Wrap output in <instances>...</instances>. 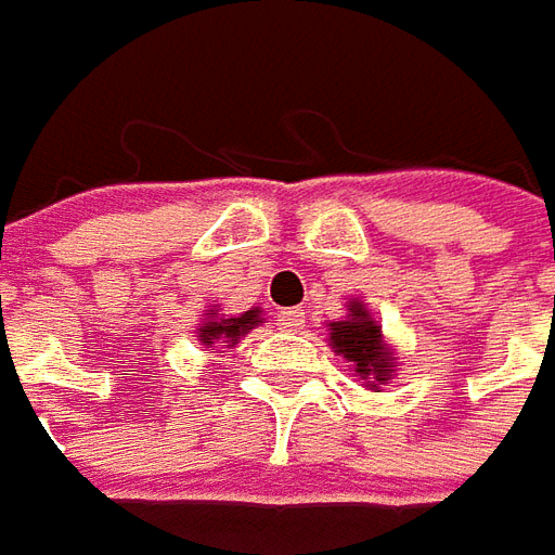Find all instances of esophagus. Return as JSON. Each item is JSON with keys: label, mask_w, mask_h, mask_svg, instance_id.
Masks as SVG:
<instances>
[{"label": "esophagus", "mask_w": 555, "mask_h": 555, "mask_svg": "<svg viewBox=\"0 0 555 555\" xmlns=\"http://www.w3.org/2000/svg\"><path fill=\"white\" fill-rule=\"evenodd\" d=\"M278 325H284V328H301L305 325V313L298 308L278 310Z\"/></svg>", "instance_id": "34e87169"}]
</instances>
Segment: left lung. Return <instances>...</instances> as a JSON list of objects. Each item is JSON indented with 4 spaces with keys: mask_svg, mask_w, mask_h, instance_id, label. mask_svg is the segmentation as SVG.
I'll use <instances>...</instances> for the list:
<instances>
[{
    "mask_svg": "<svg viewBox=\"0 0 555 555\" xmlns=\"http://www.w3.org/2000/svg\"><path fill=\"white\" fill-rule=\"evenodd\" d=\"M332 347L344 359L352 361L359 376H373L376 383H385L391 376L395 359L383 344V328L371 320V313L359 301L349 305V320L332 325Z\"/></svg>",
    "mask_w": 555,
    "mask_h": 555,
    "instance_id": "1",
    "label": "left lung"
}]
</instances>
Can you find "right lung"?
<instances>
[{
    "instance_id": "obj_1",
    "label": "right lung",
    "mask_w": 555,
    "mask_h": 555,
    "mask_svg": "<svg viewBox=\"0 0 555 555\" xmlns=\"http://www.w3.org/2000/svg\"><path fill=\"white\" fill-rule=\"evenodd\" d=\"M259 320V310H245L242 317H233V320H208L203 328H199V340L211 347V344H227V347H233L235 340L247 334V328H254Z\"/></svg>"
}]
</instances>
